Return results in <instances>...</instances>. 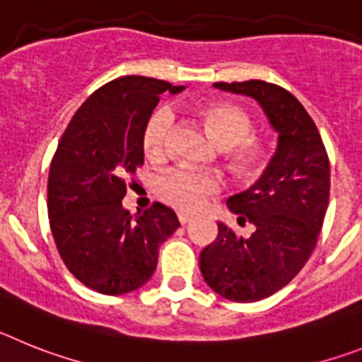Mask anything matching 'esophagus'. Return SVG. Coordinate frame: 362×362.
I'll return each instance as SVG.
<instances>
[{
  "mask_svg": "<svg viewBox=\"0 0 362 362\" xmlns=\"http://www.w3.org/2000/svg\"><path fill=\"white\" fill-rule=\"evenodd\" d=\"M178 220H180L182 226H185L189 224V222H193L194 215H189V213H178Z\"/></svg>",
  "mask_w": 362,
  "mask_h": 362,
  "instance_id": "34e87169",
  "label": "esophagus"
}]
</instances>
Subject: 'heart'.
Masks as SVG:
<instances>
[{"mask_svg":"<svg viewBox=\"0 0 362 362\" xmlns=\"http://www.w3.org/2000/svg\"><path fill=\"white\" fill-rule=\"evenodd\" d=\"M204 124L209 129L215 142L222 147H231V163L238 171H251L257 168L262 151L251 136V118L240 107L231 103H211L200 111ZM173 112L169 107L160 105L151 112L142 131V146L146 155L158 158L168 149L169 129ZM222 180L216 173L194 171L187 168L169 169L156 180V194L169 206L182 211H197L206 204L207 197L218 193Z\"/></svg>","mask_w":362,"mask_h":362,"instance_id":"heart-1","label":"heart"}]
</instances>
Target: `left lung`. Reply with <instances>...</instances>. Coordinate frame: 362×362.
I'll use <instances>...</instances> for the list:
<instances>
[{
	"label": "left lung",
	"instance_id": "8db88e82",
	"mask_svg": "<svg viewBox=\"0 0 362 362\" xmlns=\"http://www.w3.org/2000/svg\"><path fill=\"white\" fill-rule=\"evenodd\" d=\"M255 100L276 133L262 177L228 199L247 238L218 224V237L200 253L204 281L220 297L255 303L291 282L312 255L329 199V162L312 116L293 94L262 80L215 83Z\"/></svg>",
	"mask_w": 362,
	"mask_h": 362
}]
</instances>
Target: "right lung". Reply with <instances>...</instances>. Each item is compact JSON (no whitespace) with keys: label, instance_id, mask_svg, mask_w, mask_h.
<instances>
[{"label":"right lung","instance_id":"obj_1","mask_svg":"<svg viewBox=\"0 0 362 362\" xmlns=\"http://www.w3.org/2000/svg\"><path fill=\"white\" fill-rule=\"evenodd\" d=\"M182 89L146 76L109 81L59 140L47 185L50 231L69 272L98 293L142 288L155 273L160 244L180 226L163 204L133 216L122 200L127 178L144 165L142 131L158 96Z\"/></svg>","mask_w":362,"mask_h":362}]
</instances>
